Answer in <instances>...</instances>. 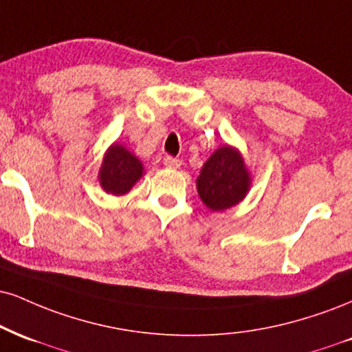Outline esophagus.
<instances>
[{"label":"esophagus","mask_w":352,"mask_h":352,"mask_svg":"<svg viewBox=\"0 0 352 352\" xmlns=\"http://www.w3.org/2000/svg\"><path fill=\"white\" fill-rule=\"evenodd\" d=\"M164 165L168 168H179L182 165V160L177 157H172V155H165L164 157Z\"/></svg>","instance_id":"esophagus-1"}]
</instances>
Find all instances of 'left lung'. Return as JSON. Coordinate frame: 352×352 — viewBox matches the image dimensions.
I'll return each mask as SVG.
<instances>
[{
    "label": "left lung",
    "mask_w": 352,
    "mask_h": 352,
    "mask_svg": "<svg viewBox=\"0 0 352 352\" xmlns=\"http://www.w3.org/2000/svg\"><path fill=\"white\" fill-rule=\"evenodd\" d=\"M251 177L239 152L230 146L219 147L203 165L197 188L201 201L213 211H223L239 203L248 193Z\"/></svg>",
    "instance_id": "left-lung-1"
}]
</instances>
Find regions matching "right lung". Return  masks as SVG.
I'll return each instance as SVG.
<instances>
[{
    "instance_id": "obj_1",
    "label": "right lung",
    "mask_w": 352,
    "mask_h": 352,
    "mask_svg": "<svg viewBox=\"0 0 352 352\" xmlns=\"http://www.w3.org/2000/svg\"><path fill=\"white\" fill-rule=\"evenodd\" d=\"M142 164L120 144H114L104 155L100 168V184L107 193L124 195L141 179Z\"/></svg>"
}]
</instances>
